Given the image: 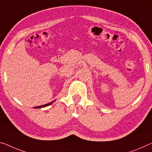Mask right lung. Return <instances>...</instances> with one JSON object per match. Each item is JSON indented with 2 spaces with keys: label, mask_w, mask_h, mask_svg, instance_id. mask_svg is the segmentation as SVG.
Instances as JSON below:
<instances>
[{
  "label": "right lung",
  "mask_w": 152,
  "mask_h": 152,
  "mask_svg": "<svg viewBox=\"0 0 152 152\" xmlns=\"http://www.w3.org/2000/svg\"><path fill=\"white\" fill-rule=\"evenodd\" d=\"M52 103V102H50V103H48V104H43V105H41V106H38V107H34V108H42V107H47V106H49V105H50Z\"/></svg>",
  "instance_id": "add662e5"
}]
</instances>
